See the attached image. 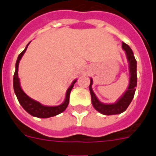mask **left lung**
I'll list each match as a JSON object with an SVG mask.
<instances>
[{"label": "left lung", "mask_w": 156, "mask_h": 156, "mask_svg": "<svg viewBox=\"0 0 156 156\" xmlns=\"http://www.w3.org/2000/svg\"><path fill=\"white\" fill-rule=\"evenodd\" d=\"M122 49L125 51L126 55V58L129 62V83L128 86L127 90L125 92L124 94L114 104H104L101 103L97 98L96 95L92 90V83L93 80L90 79V83L89 86L90 95H91V101L94 108L103 115H110L120 114L125 111L130 104L134 96L136 87H137V61L133 55V51L126 44L122 42Z\"/></svg>", "instance_id": "left-lung-1"}]
</instances>
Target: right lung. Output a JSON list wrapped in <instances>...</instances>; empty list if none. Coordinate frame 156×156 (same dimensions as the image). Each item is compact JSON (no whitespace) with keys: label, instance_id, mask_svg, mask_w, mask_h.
<instances>
[{"label":"right lung","instance_id":"1","mask_svg":"<svg viewBox=\"0 0 156 156\" xmlns=\"http://www.w3.org/2000/svg\"><path fill=\"white\" fill-rule=\"evenodd\" d=\"M29 43L27 45L26 48L24 49L22 53L19 54V57H18L17 61H16V71H15V74H14L13 77V87L14 90L16 94L18 100H19V103L22 105L23 108L30 114L33 116L38 117V118H49V117L55 116L56 115L62 113V112H64L66 109L67 106H68L69 102V95L70 92H71L72 89L73 87L74 83L76 82V80L73 82L71 86L69 87L67 90L66 95V99H65L64 102L62 104L59 105L58 106H45L41 105V103L37 101L34 100V99L30 98L29 96H27L26 94L24 93L23 90H22L21 87H20V83H19V76H18V69H19V61L21 60L22 57L24 55L27 49V47L30 44Z\"/></svg>","mask_w":156,"mask_h":156}]
</instances>
